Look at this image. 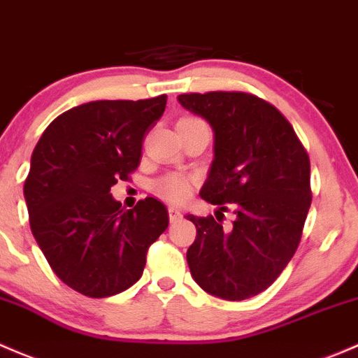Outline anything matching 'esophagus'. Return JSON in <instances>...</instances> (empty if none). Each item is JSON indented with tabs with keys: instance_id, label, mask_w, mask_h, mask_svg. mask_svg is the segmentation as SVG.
Returning <instances> with one entry per match:
<instances>
[{
	"instance_id": "1",
	"label": "esophagus",
	"mask_w": 358,
	"mask_h": 358,
	"mask_svg": "<svg viewBox=\"0 0 358 358\" xmlns=\"http://www.w3.org/2000/svg\"><path fill=\"white\" fill-rule=\"evenodd\" d=\"M169 219H171V222H176V220H179L180 219L179 208H176V206H169Z\"/></svg>"
}]
</instances>
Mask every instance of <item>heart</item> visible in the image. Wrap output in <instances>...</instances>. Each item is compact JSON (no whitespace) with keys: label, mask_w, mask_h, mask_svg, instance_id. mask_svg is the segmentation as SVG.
<instances>
[{"label":"heart","mask_w":358,"mask_h":358,"mask_svg":"<svg viewBox=\"0 0 358 358\" xmlns=\"http://www.w3.org/2000/svg\"><path fill=\"white\" fill-rule=\"evenodd\" d=\"M180 120H198V119H193V117H184V119ZM189 189H191L189 179L179 174L164 176V178H160L153 182V193L157 194V196L164 198V200H169V201H182L184 198H187V194H189Z\"/></svg>","instance_id":"heart-1"}]
</instances>
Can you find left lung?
I'll return each mask as SVG.
<instances>
[{
    "mask_svg": "<svg viewBox=\"0 0 358 358\" xmlns=\"http://www.w3.org/2000/svg\"><path fill=\"white\" fill-rule=\"evenodd\" d=\"M182 108L213 131V160L200 196L234 208L233 226L186 219L196 239L186 260L208 294L241 301L267 289L298 248L310 208V162L279 110L246 93L179 94Z\"/></svg>",
    "mask_w": 358,
    "mask_h": 358,
    "instance_id": "8db88e82",
    "label": "left lung"
}]
</instances>
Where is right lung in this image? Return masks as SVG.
<instances>
[{"mask_svg":"<svg viewBox=\"0 0 358 358\" xmlns=\"http://www.w3.org/2000/svg\"><path fill=\"white\" fill-rule=\"evenodd\" d=\"M167 96L99 99L48 125L24 184L31 231L55 274L72 289L105 298L131 288L146 252L169 226L165 205L145 198L124 210L110 194L139 165L145 134Z\"/></svg>","mask_w":358,"mask_h":358,"instance_id":"right-lung-1","label":"right lung"}]
</instances>
